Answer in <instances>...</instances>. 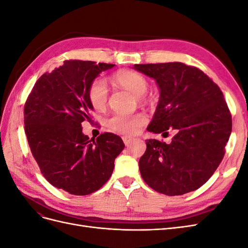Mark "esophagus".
<instances>
[{
    "label": "esophagus",
    "mask_w": 248,
    "mask_h": 248,
    "mask_svg": "<svg viewBox=\"0 0 248 248\" xmlns=\"http://www.w3.org/2000/svg\"><path fill=\"white\" fill-rule=\"evenodd\" d=\"M122 140H123V141H124L125 146H129L130 142L132 141V138H129V137H123Z\"/></svg>",
    "instance_id": "obj_1"
}]
</instances>
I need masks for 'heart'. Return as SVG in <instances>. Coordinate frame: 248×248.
<instances>
[{"instance_id":"b5f03b06","label":"heart","mask_w":248,"mask_h":248,"mask_svg":"<svg viewBox=\"0 0 248 248\" xmlns=\"http://www.w3.org/2000/svg\"><path fill=\"white\" fill-rule=\"evenodd\" d=\"M114 80L119 86L138 95V99L140 102L148 100L145 93L148 91L149 81L141 73L127 69L121 70L115 74ZM88 98L95 109L102 110L106 108L108 103V87L107 80L102 78H94L88 89ZM146 123L147 117L142 112H137L133 115L118 112L108 119V128L124 136L136 134Z\"/></svg>"}]
</instances>
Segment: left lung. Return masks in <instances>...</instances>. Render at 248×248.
I'll return each mask as SVG.
<instances>
[{
	"instance_id": "left-lung-1",
	"label": "left lung",
	"mask_w": 248,
	"mask_h": 248,
	"mask_svg": "<svg viewBox=\"0 0 248 248\" xmlns=\"http://www.w3.org/2000/svg\"><path fill=\"white\" fill-rule=\"evenodd\" d=\"M133 68L154 78L160 90L147 130L176 132L170 144L146 140L139 162L141 178L170 197L197 190L218 168L231 136L232 115L221 90L201 69L181 62L136 64Z\"/></svg>"
}]
</instances>
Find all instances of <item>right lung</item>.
<instances>
[{"mask_svg":"<svg viewBox=\"0 0 248 248\" xmlns=\"http://www.w3.org/2000/svg\"><path fill=\"white\" fill-rule=\"evenodd\" d=\"M115 64L66 60L36 81L25 104V131L41 174L59 189L87 196L108 182L125 145L114 133L90 140L81 123L91 121L92 80Z\"/></svg>","mask_w":248,"mask_h":248,"instance_id":"obj_1","label":"right lung"}]
</instances>
